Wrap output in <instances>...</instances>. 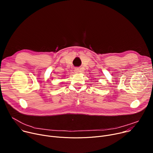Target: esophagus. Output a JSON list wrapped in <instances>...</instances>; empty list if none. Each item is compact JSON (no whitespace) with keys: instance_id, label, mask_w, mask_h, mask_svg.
Returning a JSON list of instances; mask_svg holds the SVG:
<instances>
[{"instance_id":"34e87169","label":"esophagus","mask_w":153,"mask_h":153,"mask_svg":"<svg viewBox=\"0 0 153 153\" xmlns=\"http://www.w3.org/2000/svg\"><path fill=\"white\" fill-rule=\"evenodd\" d=\"M80 70H79V68H75L74 69V72L76 73H79L80 71H79Z\"/></svg>"}]
</instances>
